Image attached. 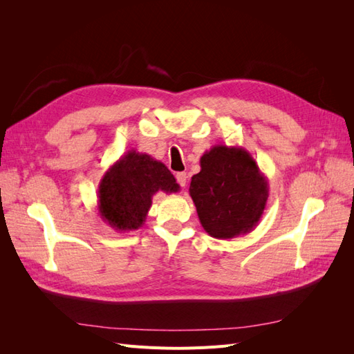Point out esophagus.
<instances>
[{
    "label": "esophagus",
    "mask_w": 354,
    "mask_h": 354,
    "mask_svg": "<svg viewBox=\"0 0 354 354\" xmlns=\"http://www.w3.org/2000/svg\"><path fill=\"white\" fill-rule=\"evenodd\" d=\"M176 178H177V183L181 187H186V183H187V174L186 173H177Z\"/></svg>",
    "instance_id": "obj_1"
}]
</instances>
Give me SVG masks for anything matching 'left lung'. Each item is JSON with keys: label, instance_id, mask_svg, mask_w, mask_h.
Segmentation results:
<instances>
[{"label": "left lung", "instance_id": "left-lung-1", "mask_svg": "<svg viewBox=\"0 0 354 354\" xmlns=\"http://www.w3.org/2000/svg\"><path fill=\"white\" fill-rule=\"evenodd\" d=\"M189 194L203 230L216 239H232L259 224L269 181L243 147L216 145L202 155Z\"/></svg>", "mask_w": 354, "mask_h": 354}]
</instances>
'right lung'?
<instances>
[{
  "mask_svg": "<svg viewBox=\"0 0 354 354\" xmlns=\"http://www.w3.org/2000/svg\"><path fill=\"white\" fill-rule=\"evenodd\" d=\"M176 194L180 186L165 164L151 155L128 151L102 177L97 209L116 232L137 230L145 224L156 192Z\"/></svg>",
  "mask_w": 354,
  "mask_h": 354,
  "instance_id": "obj_1",
  "label": "right lung"
}]
</instances>
